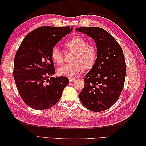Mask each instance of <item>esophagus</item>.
Listing matches in <instances>:
<instances>
[{
    "instance_id": "obj_1",
    "label": "esophagus",
    "mask_w": 146,
    "mask_h": 146,
    "mask_svg": "<svg viewBox=\"0 0 146 146\" xmlns=\"http://www.w3.org/2000/svg\"><path fill=\"white\" fill-rule=\"evenodd\" d=\"M75 80H76V78H75V77H69V82H73Z\"/></svg>"
}]
</instances>
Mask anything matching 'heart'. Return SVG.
Returning <instances> with one entry per match:
<instances>
[{
    "instance_id": "obj_1",
    "label": "heart",
    "mask_w": 146,
    "mask_h": 146,
    "mask_svg": "<svg viewBox=\"0 0 146 146\" xmlns=\"http://www.w3.org/2000/svg\"><path fill=\"white\" fill-rule=\"evenodd\" d=\"M65 47L66 52H74V54L71 58L72 63L64 64L57 70L60 76L72 77L80 72L83 68H90L94 64L97 56L96 48L88 44L85 39L80 36H74L66 42ZM50 55L56 63H63L64 55L58 47L52 48Z\"/></svg>"
}]
</instances>
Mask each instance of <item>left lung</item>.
Listing matches in <instances>:
<instances>
[{"label": "left lung", "instance_id": "1", "mask_svg": "<svg viewBox=\"0 0 146 146\" xmlns=\"http://www.w3.org/2000/svg\"><path fill=\"white\" fill-rule=\"evenodd\" d=\"M76 30L93 39L98 50L94 64L84 78L85 86L79 98L87 109L105 111L116 102L123 90L126 75L123 51L116 39L103 29L88 27Z\"/></svg>", "mask_w": 146, "mask_h": 146}]
</instances>
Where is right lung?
<instances>
[{
    "label": "right lung",
    "mask_w": 146,
    "mask_h": 146,
    "mask_svg": "<svg viewBox=\"0 0 146 146\" xmlns=\"http://www.w3.org/2000/svg\"><path fill=\"white\" fill-rule=\"evenodd\" d=\"M72 27H41L23 39L14 60L13 76L23 101L37 110L48 109L61 98L69 83L66 77H52L55 70L52 48L72 32Z\"/></svg>",
    "instance_id": "1"
}]
</instances>
